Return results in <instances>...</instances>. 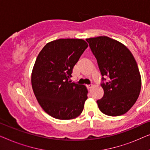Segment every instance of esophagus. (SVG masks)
<instances>
[{
	"label": "esophagus",
	"instance_id": "1",
	"mask_svg": "<svg viewBox=\"0 0 150 150\" xmlns=\"http://www.w3.org/2000/svg\"><path fill=\"white\" fill-rule=\"evenodd\" d=\"M86 86H87L88 88H91L92 87V84H88Z\"/></svg>",
	"mask_w": 150,
	"mask_h": 150
}]
</instances>
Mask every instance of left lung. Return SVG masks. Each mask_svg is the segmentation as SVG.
I'll return each instance as SVG.
<instances>
[{
  "mask_svg": "<svg viewBox=\"0 0 150 150\" xmlns=\"http://www.w3.org/2000/svg\"><path fill=\"white\" fill-rule=\"evenodd\" d=\"M102 75L103 98L96 101L101 112L109 116L124 114L137 100L141 87L139 68L125 45L108 37L86 39ZM109 80L106 81V77Z\"/></svg>",
  "mask_w": 150,
  "mask_h": 150,
  "instance_id": "8db88e82",
  "label": "left lung"
}]
</instances>
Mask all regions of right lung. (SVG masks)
Here are the masks:
<instances>
[{"mask_svg":"<svg viewBox=\"0 0 150 150\" xmlns=\"http://www.w3.org/2000/svg\"><path fill=\"white\" fill-rule=\"evenodd\" d=\"M88 47L83 39H60L46 44L38 55L32 87L39 105L52 117L71 120L83 111L88 90L71 83V77L73 67Z\"/></svg>","mask_w":150,"mask_h":150,"instance_id":"right-lung-1","label":"right lung"}]
</instances>
